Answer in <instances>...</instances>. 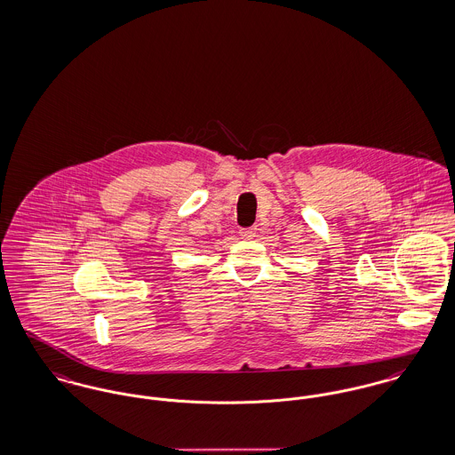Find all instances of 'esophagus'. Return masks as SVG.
<instances>
[{
	"mask_svg": "<svg viewBox=\"0 0 455 455\" xmlns=\"http://www.w3.org/2000/svg\"><path fill=\"white\" fill-rule=\"evenodd\" d=\"M257 235V228H243L239 229V236L244 239H253Z\"/></svg>",
	"mask_w": 455,
	"mask_h": 455,
	"instance_id": "obj_1",
	"label": "esophagus"
}]
</instances>
